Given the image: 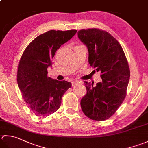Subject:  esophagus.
<instances>
[{
  "label": "esophagus",
  "instance_id": "34e87169",
  "mask_svg": "<svg viewBox=\"0 0 148 148\" xmlns=\"http://www.w3.org/2000/svg\"><path fill=\"white\" fill-rule=\"evenodd\" d=\"M78 83V81H74V82H72V86H74L76 85V84H77Z\"/></svg>",
  "mask_w": 148,
  "mask_h": 148
}]
</instances>
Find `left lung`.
Returning a JSON list of instances; mask_svg holds the SVG:
<instances>
[{"label":"left lung","mask_w":148,"mask_h":148,"mask_svg":"<svg viewBox=\"0 0 148 148\" xmlns=\"http://www.w3.org/2000/svg\"><path fill=\"white\" fill-rule=\"evenodd\" d=\"M77 35L88 48L90 65L101 72L102 79L95 86L84 82L87 92L81 100V106L91 119L105 121L125 99L130 76L128 61L120 43L108 32L92 28L80 30Z\"/></svg>","instance_id":"8db88e82"}]
</instances>
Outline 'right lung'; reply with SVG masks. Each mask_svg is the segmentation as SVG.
<instances>
[{"label": "right lung", "mask_w": 148, "mask_h": 148, "mask_svg": "<svg viewBox=\"0 0 148 148\" xmlns=\"http://www.w3.org/2000/svg\"><path fill=\"white\" fill-rule=\"evenodd\" d=\"M77 30H51L35 38L23 53L17 71V83L23 99L37 116H47L59 109L62 96L72 84L47 76V68L56 51Z\"/></svg>", "instance_id": "obj_1"}]
</instances>
